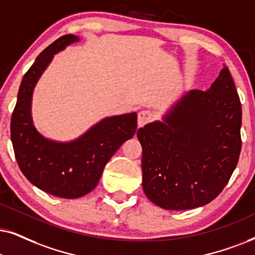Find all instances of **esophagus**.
I'll return each mask as SVG.
<instances>
[{"mask_svg":"<svg viewBox=\"0 0 255 255\" xmlns=\"http://www.w3.org/2000/svg\"><path fill=\"white\" fill-rule=\"evenodd\" d=\"M154 114L150 111H141L137 115V124L140 127H143L148 122L153 121Z\"/></svg>","mask_w":255,"mask_h":255,"instance_id":"obj_1","label":"esophagus"}]
</instances>
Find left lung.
<instances>
[{
	"instance_id": "left-lung-1",
	"label": "left lung",
	"mask_w": 255,
	"mask_h": 255,
	"mask_svg": "<svg viewBox=\"0 0 255 255\" xmlns=\"http://www.w3.org/2000/svg\"><path fill=\"white\" fill-rule=\"evenodd\" d=\"M243 111L226 66L208 90L186 93L165 115L137 130L144 194L161 208L182 211L214 200L241 151Z\"/></svg>"
}]
</instances>
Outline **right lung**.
I'll list each match as a JSON object with an SVG mask.
<instances>
[{
	"label": "right lung",
	"instance_id": "obj_1",
	"mask_svg": "<svg viewBox=\"0 0 255 255\" xmlns=\"http://www.w3.org/2000/svg\"><path fill=\"white\" fill-rule=\"evenodd\" d=\"M76 41L75 35H63L37 56L22 79L10 124L12 148L23 175L41 191L64 199L92 192L109 159L133 137L137 127L136 113L106 118L66 143L48 140L34 127L30 114L34 87L54 54Z\"/></svg>",
	"mask_w": 255,
	"mask_h": 255
}]
</instances>
